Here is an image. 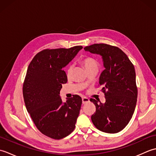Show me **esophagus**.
Instances as JSON below:
<instances>
[{"mask_svg":"<svg viewBox=\"0 0 156 156\" xmlns=\"http://www.w3.org/2000/svg\"><path fill=\"white\" fill-rule=\"evenodd\" d=\"M82 103H83V104L87 103V102H88L89 101H90V100H89V98H88L87 97H82Z\"/></svg>","mask_w":156,"mask_h":156,"instance_id":"34e87169","label":"esophagus"}]
</instances>
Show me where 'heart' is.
Returning a JSON list of instances; mask_svg holds the SVG:
<instances>
[{
	"mask_svg": "<svg viewBox=\"0 0 156 156\" xmlns=\"http://www.w3.org/2000/svg\"><path fill=\"white\" fill-rule=\"evenodd\" d=\"M82 64L84 65V68H86L87 70L92 68H94V67L98 68V63L95 60V59L91 58H87L83 59V60H82ZM71 70H72V66H69L68 69V74H69V73L71 72Z\"/></svg>",
	"mask_w": 156,
	"mask_h": 156,
	"instance_id": "obj_1",
	"label": "heart"
}]
</instances>
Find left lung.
<instances>
[{"label": "left lung", "mask_w": 156, "mask_h": 156, "mask_svg": "<svg viewBox=\"0 0 156 156\" xmlns=\"http://www.w3.org/2000/svg\"><path fill=\"white\" fill-rule=\"evenodd\" d=\"M84 50L102 57L105 69L99 77V85L105 92V103L91 98L96 112L91 116L94 125L108 133L122 130L133 115L137 88L133 65L121 49L107 44H94Z\"/></svg>", "instance_id": "8db88e82"}]
</instances>
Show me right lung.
Wrapping results in <instances>:
<instances>
[{"label":"right lung","instance_id":"obj_1","mask_svg":"<svg viewBox=\"0 0 156 156\" xmlns=\"http://www.w3.org/2000/svg\"><path fill=\"white\" fill-rule=\"evenodd\" d=\"M82 49L75 46L45 49L35 56L27 68L23 88L26 108L39 130L55 140L74 131L80 113V96L73 95L63 102L60 90L62 84L68 81L63 69Z\"/></svg>","mask_w":156,"mask_h":156}]
</instances>
